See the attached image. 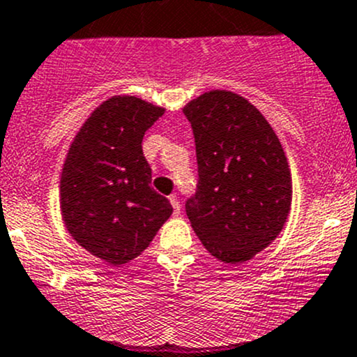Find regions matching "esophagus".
I'll list each match as a JSON object with an SVG mask.
<instances>
[{
  "label": "esophagus",
  "mask_w": 357,
  "mask_h": 357,
  "mask_svg": "<svg viewBox=\"0 0 357 357\" xmlns=\"http://www.w3.org/2000/svg\"><path fill=\"white\" fill-rule=\"evenodd\" d=\"M170 204H172V208H174L175 216H178V214H180V202H178V199L175 197V195H170Z\"/></svg>",
  "instance_id": "34e87169"
}]
</instances>
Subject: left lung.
I'll use <instances>...</instances> for the list:
<instances>
[{"label": "left lung", "instance_id": "8db88e82", "mask_svg": "<svg viewBox=\"0 0 357 357\" xmlns=\"http://www.w3.org/2000/svg\"><path fill=\"white\" fill-rule=\"evenodd\" d=\"M192 126L199 183L187 199L190 226L211 255L241 264L278 238L291 211L284 149L247 98L211 90L183 107Z\"/></svg>", "mask_w": 357, "mask_h": 357}]
</instances>
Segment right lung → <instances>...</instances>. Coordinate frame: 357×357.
I'll use <instances>...</instances> for the list:
<instances>
[{"instance_id": "add662e5", "label": "right lung", "mask_w": 357, "mask_h": 357, "mask_svg": "<svg viewBox=\"0 0 357 357\" xmlns=\"http://www.w3.org/2000/svg\"><path fill=\"white\" fill-rule=\"evenodd\" d=\"M165 114L131 95L102 102L76 132L59 182L66 229L78 245L110 266L136 259L172 216L151 187L144 132Z\"/></svg>"}]
</instances>
